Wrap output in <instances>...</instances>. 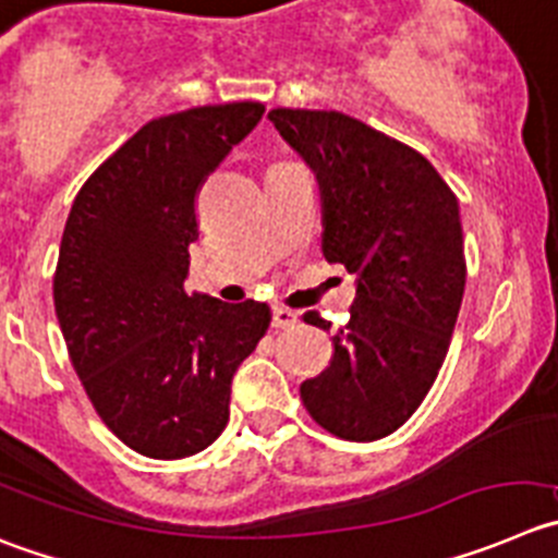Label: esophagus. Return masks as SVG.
<instances>
[{
  "label": "esophagus",
  "instance_id": "1",
  "mask_svg": "<svg viewBox=\"0 0 558 558\" xmlns=\"http://www.w3.org/2000/svg\"><path fill=\"white\" fill-rule=\"evenodd\" d=\"M296 322H300V316H296L291 308H280V305H275V308H272V327H275V330H286V327H294Z\"/></svg>",
  "mask_w": 558,
  "mask_h": 558
}]
</instances>
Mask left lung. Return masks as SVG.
Segmentation results:
<instances>
[{"mask_svg": "<svg viewBox=\"0 0 558 558\" xmlns=\"http://www.w3.org/2000/svg\"><path fill=\"white\" fill-rule=\"evenodd\" d=\"M322 192V253L355 275L332 361L300 385L311 418L368 444L397 432L429 393L465 291L460 203L410 145L336 109H272ZM308 325L330 330L319 314Z\"/></svg>", "mask_w": 558, "mask_h": 558, "instance_id": "1", "label": "left lung"}]
</instances>
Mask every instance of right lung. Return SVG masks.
Returning a JSON list of instances; mask_svg holds the SVG:
<instances>
[{
  "mask_svg": "<svg viewBox=\"0 0 558 558\" xmlns=\"http://www.w3.org/2000/svg\"><path fill=\"white\" fill-rule=\"evenodd\" d=\"M262 114L236 101L145 123L68 215L57 322L96 413L137 454L181 460L215 444L233 374L272 319L267 303L184 291L197 190Z\"/></svg>",
  "mask_w": 558,
  "mask_h": 558,
  "instance_id": "obj_1",
  "label": "right lung"
}]
</instances>
